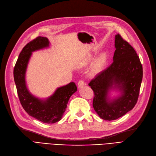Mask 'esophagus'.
Returning a JSON list of instances; mask_svg holds the SVG:
<instances>
[{"label":"esophagus","mask_w":156,"mask_h":156,"mask_svg":"<svg viewBox=\"0 0 156 156\" xmlns=\"http://www.w3.org/2000/svg\"><path fill=\"white\" fill-rule=\"evenodd\" d=\"M84 85H86V84L84 83V80L83 79L79 80L78 82V88H82L83 87H84Z\"/></svg>","instance_id":"1"}]
</instances>
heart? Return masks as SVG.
Returning a JSON list of instances; mask_svg holds the SVG:
<instances>
[{
	"instance_id": "obj_1",
	"label": "heart",
	"mask_w": 156,
	"mask_h": 156,
	"mask_svg": "<svg viewBox=\"0 0 156 156\" xmlns=\"http://www.w3.org/2000/svg\"><path fill=\"white\" fill-rule=\"evenodd\" d=\"M91 58H92V57H88L87 59L85 61L84 64H87L88 62H89L91 61ZM106 60H107V55L105 53H102L101 55H100L98 58H97L93 64L92 69V73H96L99 72L105 65Z\"/></svg>"
}]
</instances>
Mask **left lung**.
I'll use <instances>...</instances> for the list:
<instances>
[{
  "label": "left lung",
  "mask_w": 156,
  "mask_h": 156,
  "mask_svg": "<svg viewBox=\"0 0 156 156\" xmlns=\"http://www.w3.org/2000/svg\"><path fill=\"white\" fill-rule=\"evenodd\" d=\"M115 47L114 62L88 84L94 92V108L106 121L115 120L135 106L143 79L139 56L119 34L115 37ZM112 89L119 90L120 96L111 100L108 94Z\"/></svg>",
  "instance_id": "obj_1"
}]
</instances>
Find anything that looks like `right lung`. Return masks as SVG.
Masks as SVG:
<instances>
[{
	"label": "right lung",
	"instance_id": "add662e5",
	"mask_svg": "<svg viewBox=\"0 0 156 156\" xmlns=\"http://www.w3.org/2000/svg\"><path fill=\"white\" fill-rule=\"evenodd\" d=\"M48 38L38 37L27 44L21 51L13 70L15 83L21 105L28 114L42 122L59 121L65 112L68 102L77 88L73 82L58 88L46 99H41L32 95L26 87V72L32 52L49 47Z\"/></svg>",
	"mask_w": 156,
	"mask_h": 156
}]
</instances>
